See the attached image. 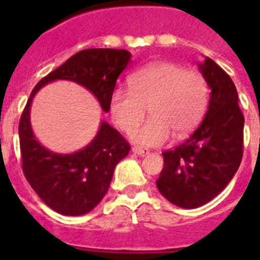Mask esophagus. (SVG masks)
<instances>
[{
	"mask_svg": "<svg viewBox=\"0 0 260 260\" xmlns=\"http://www.w3.org/2000/svg\"><path fill=\"white\" fill-rule=\"evenodd\" d=\"M132 152H134V154L140 155V156H146V155L150 154V151L144 150V148H142V147H132Z\"/></svg>",
	"mask_w": 260,
	"mask_h": 260,
	"instance_id": "1",
	"label": "esophagus"
}]
</instances>
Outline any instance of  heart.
Returning a JSON list of instances; mask_svg holds the SVG:
<instances>
[{
    "instance_id": "obj_1",
    "label": "heart",
    "mask_w": 260,
    "mask_h": 260,
    "mask_svg": "<svg viewBox=\"0 0 260 260\" xmlns=\"http://www.w3.org/2000/svg\"><path fill=\"white\" fill-rule=\"evenodd\" d=\"M129 89L110 95V113L122 132H132L148 109L151 118L131 135L132 142L156 147L171 135L185 138L197 128L208 106V87L201 75L173 62H155L135 71Z\"/></svg>"
}]
</instances>
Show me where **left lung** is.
Instances as JSON below:
<instances>
[{
  "instance_id": "1",
  "label": "left lung",
  "mask_w": 260,
  "mask_h": 260,
  "mask_svg": "<svg viewBox=\"0 0 260 260\" xmlns=\"http://www.w3.org/2000/svg\"><path fill=\"white\" fill-rule=\"evenodd\" d=\"M200 71L210 87L205 117L186 142L163 152L165 166L156 181L163 197L186 209L204 205L225 189L243 158L244 116L235 83L210 58Z\"/></svg>"
}]
</instances>
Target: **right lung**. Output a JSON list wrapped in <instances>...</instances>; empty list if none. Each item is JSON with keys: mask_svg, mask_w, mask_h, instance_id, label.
<instances>
[{"mask_svg": "<svg viewBox=\"0 0 260 260\" xmlns=\"http://www.w3.org/2000/svg\"><path fill=\"white\" fill-rule=\"evenodd\" d=\"M129 60L131 52L126 50L79 51L34 87L22 110L18 124L22 171L42 201L58 213L81 216L93 210L109 189L114 167L128 155L131 146L117 129L102 121L95 138L82 150L73 154L47 150L32 132V98L48 82L67 79L90 90L102 109L109 112L110 95Z\"/></svg>", "mask_w": 260, "mask_h": 260, "instance_id": "add662e5", "label": "right lung"}]
</instances>
